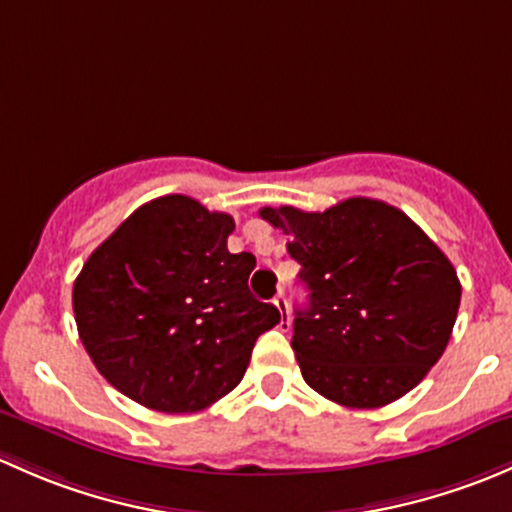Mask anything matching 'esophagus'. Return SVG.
Returning <instances> with one entry per match:
<instances>
[{
	"mask_svg": "<svg viewBox=\"0 0 512 512\" xmlns=\"http://www.w3.org/2000/svg\"><path fill=\"white\" fill-rule=\"evenodd\" d=\"M273 305H276L278 313H281V330L291 328V315H288V300H286V295L278 293L276 298H273Z\"/></svg>",
	"mask_w": 512,
	"mask_h": 512,
	"instance_id": "obj_1",
	"label": "esophagus"
}]
</instances>
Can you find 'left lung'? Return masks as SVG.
I'll use <instances>...</instances> for the list:
<instances>
[{
	"label": "left lung",
	"instance_id": "1",
	"mask_svg": "<svg viewBox=\"0 0 512 512\" xmlns=\"http://www.w3.org/2000/svg\"><path fill=\"white\" fill-rule=\"evenodd\" d=\"M258 214L291 236L288 254L310 291L308 308L295 310L291 342L305 382L350 409L412 392L444 355L461 303L444 251L379 199Z\"/></svg>",
	"mask_w": 512,
	"mask_h": 512
}]
</instances>
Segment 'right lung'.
<instances>
[{
	"label": "right lung",
	"mask_w": 512,
	"mask_h": 512,
	"mask_svg": "<svg viewBox=\"0 0 512 512\" xmlns=\"http://www.w3.org/2000/svg\"><path fill=\"white\" fill-rule=\"evenodd\" d=\"M229 214L184 194L135 209L73 283L78 335L118 392L165 414L202 412L244 379L276 305L249 293L256 258L229 254Z\"/></svg>",
	"instance_id": "add662e5"
}]
</instances>
